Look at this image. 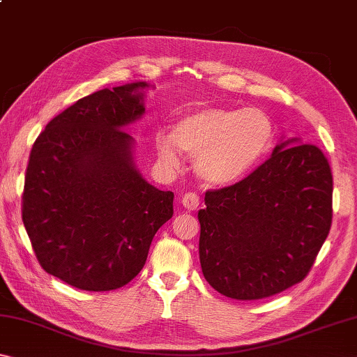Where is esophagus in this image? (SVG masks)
Listing matches in <instances>:
<instances>
[{"label":"esophagus","instance_id":"1","mask_svg":"<svg viewBox=\"0 0 357 357\" xmlns=\"http://www.w3.org/2000/svg\"><path fill=\"white\" fill-rule=\"evenodd\" d=\"M181 203H183V206L185 209L195 211L198 208V204H200V197H198L195 192H187L183 197V200H181Z\"/></svg>","mask_w":357,"mask_h":357}]
</instances>
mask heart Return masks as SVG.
<instances>
[{
  "label": "heart",
  "mask_w": 357,
  "mask_h": 357,
  "mask_svg": "<svg viewBox=\"0 0 357 357\" xmlns=\"http://www.w3.org/2000/svg\"><path fill=\"white\" fill-rule=\"evenodd\" d=\"M274 128L257 108H202L176 121L172 130H157L154 146L167 167L178 168L183 151L197 157V170L209 184L243 179L269 149Z\"/></svg>",
  "instance_id": "heart-1"
}]
</instances>
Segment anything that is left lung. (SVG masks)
Segmentation results:
<instances>
[{
    "label": "left lung",
    "mask_w": 357,
    "mask_h": 357,
    "mask_svg": "<svg viewBox=\"0 0 357 357\" xmlns=\"http://www.w3.org/2000/svg\"><path fill=\"white\" fill-rule=\"evenodd\" d=\"M200 220L204 279L255 301L305 279L332 223V173L315 144L291 138L239 183L208 190Z\"/></svg>",
    "instance_id": "left-lung-1"
}]
</instances>
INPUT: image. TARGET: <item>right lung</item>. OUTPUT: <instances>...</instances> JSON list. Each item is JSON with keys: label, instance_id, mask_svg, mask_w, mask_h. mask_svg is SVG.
Returning <instances> with one entry per match:
<instances>
[{"label": "right lung", "instance_id": "add662e5", "mask_svg": "<svg viewBox=\"0 0 357 357\" xmlns=\"http://www.w3.org/2000/svg\"><path fill=\"white\" fill-rule=\"evenodd\" d=\"M146 82L100 89L53 118L29 154L22 219L45 273L84 291H110L146 263L173 215L134 164L126 126L144 113Z\"/></svg>", "mask_w": 357, "mask_h": 357}]
</instances>
